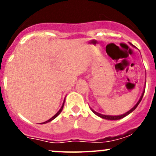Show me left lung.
Returning a JSON list of instances; mask_svg holds the SVG:
<instances>
[{
  "label": "left lung",
  "mask_w": 156,
  "mask_h": 156,
  "mask_svg": "<svg viewBox=\"0 0 156 156\" xmlns=\"http://www.w3.org/2000/svg\"><path fill=\"white\" fill-rule=\"evenodd\" d=\"M144 90H145V89H144V91H143L142 94H141V96H140V99H139V101H137V104L133 106V107L131 108V109L129 110V111H128V112H126V113L122 114V115H102V114L98 113V112H95L94 110H93V109H92V108H90V109H91V111L93 112L95 114V115H97L98 116L101 117V118H102V119H108V120H118V119H122V118H123V117L126 116V115H129V113H131L132 112H133V110L135 109V108H137V105H139V103L140 102V101H141V99H142L143 95H144Z\"/></svg>",
  "instance_id": "1"
}]
</instances>
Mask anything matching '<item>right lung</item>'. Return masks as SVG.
<instances>
[{
	"label": "right lung",
	"instance_id": "add662e5",
	"mask_svg": "<svg viewBox=\"0 0 156 156\" xmlns=\"http://www.w3.org/2000/svg\"><path fill=\"white\" fill-rule=\"evenodd\" d=\"M64 103H65V100H64V102H63L61 108H60V109H59V111H58V112L57 113H56V114H55V115H54V116H53V117H51V119H48V120H47V121H45V122H42L43 124H44V123H47V122H51V120H53V119H55L56 117H57V116H58V115H59V114L61 113V112H62V111L63 106H64ZM42 123H41V124H42Z\"/></svg>",
	"mask_w": 156,
	"mask_h": 156
}]
</instances>
